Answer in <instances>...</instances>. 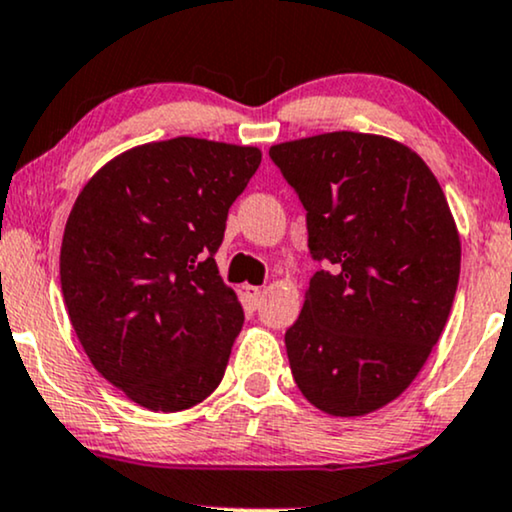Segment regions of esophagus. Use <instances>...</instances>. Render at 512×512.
Returning a JSON list of instances; mask_svg holds the SVG:
<instances>
[{"label":"esophagus","instance_id":"esophagus-1","mask_svg":"<svg viewBox=\"0 0 512 512\" xmlns=\"http://www.w3.org/2000/svg\"><path fill=\"white\" fill-rule=\"evenodd\" d=\"M244 292H246V301H249L251 308L261 306V299H263L261 287H244Z\"/></svg>","mask_w":512,"mask_h":512}]
</instances>
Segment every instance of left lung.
Listing matches in <instances>:
<instances>
[{"mask_svg":"<svg viewBox=\"0 0 512 512\" xmlns=\"http://www.w3.org/2000/svg\"><path fill=\"white\" fill-rule=\"evenodd\" d=\"M306 208L311 277L285 332L296 387L330 415H365L415 380L449 320L460 239L437 178L387 137L327 132L270 147Z\"/></svg>","mask_w":512,"mask_h":512,"instance_id":"obj_1","label":"left lung"}]
</instances>
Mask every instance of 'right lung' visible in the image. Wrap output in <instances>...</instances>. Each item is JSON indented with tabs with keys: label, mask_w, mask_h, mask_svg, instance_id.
I'll return each instance as SVG.
<instances>
[{
	"label": "right lung",
	"mask_w": 512,
	"mask_h": 512,
	"mask_svg": "<svg viewBox=\"0 0 512 512\" xmlns=\"http://www.w3.org/2000/svg\"><path fill=\"white\" fill-rule=\"evenodd\" d=\"M256 147L175 137L135 147L82 187L61 244V292L94 368L156 413L204 401L244 325L218 275L230 206Z\"/></svg>",
	"instance_id": "1"
}]
</instances>
